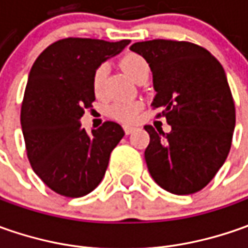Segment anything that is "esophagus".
<instances>
[{"instance_id":"obj_1","label":"esophagus","mask_w":248,"mask_h":248,"mask_svg":"<svg viewBox=\"0 0 248 248\" xmlns=\"http://www.w3.org/2000/svg\"><path fill=\"white\" fill-rule=\"evenodd\" d=\"M135 129H137V127H134V125H124V131H125V134H127V135L132 134Z\"/></svg>"}]
</instances>
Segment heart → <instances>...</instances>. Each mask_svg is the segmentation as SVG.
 <instances>
[{
  "mask_svg": "<svg viewBox=\"0 0 248 248\" xmlns=\"http://www.w3.org/2000/svg\"><path fill=\"white\" fill-rule=\"evenodd\" d=\"M121 67L134 81L139 74L145 72L149 73L148 62L142 56L135 55V53H128L127 56H124L121 59ZM106 73H108V66L105 63L99 64L96 67V70L93 72L92 87H93V91L96 95H99L103 90ZM139 109H140V102L138 100H114L108 108V114L110 117L120 120V121H132L137 117Z\"/></svg>",
  "mask_w": 248,
  "mask_h": 248,
  "instance_id": "1",
  "label": "heart"
}]
</instances>
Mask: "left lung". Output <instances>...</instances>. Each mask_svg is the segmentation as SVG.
I'll list each match as a JSON object with an SVG mask.
<instances>
[{
  "mask_svg": "<svg viewBox=\"0 0 248 248\" xmlns=\"http://www.w3.org/2000/svg\"><path fill=\"white\" fill-rule=\"evenodd\" d=\"M132 52L153 74V108H163L171 131L145 125L150 142L145 160L152 178L174 195L202 190L231 150L236 113L224 67L207 49L192 43L152 40Z\"/></svg>",
  "mask_w": 248,
  "mask_h": 248,
  "instance_id": "1",
  "label": "left lung"
}]
</instances>
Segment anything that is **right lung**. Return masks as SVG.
<instances>
[{
  "instance_id": "1",
  "label": "right lung",
  "mask_w": 248,
  "mask_h": 248,
  "mask_svg": "<svg viewBox=\"0 0 248 248\" xmlns=\"http://www.w3.org/2000/svg\"><path fill=\"white\" fill-rule=\"evenodd\" d=\"M129 43L64 38L49 45L29 73L20 113L27 157L34 172L59 195L91 193L124 137L114 121L87 132L80 120L95 100L93 72Z\"/></svg>"
}]
</instances>
